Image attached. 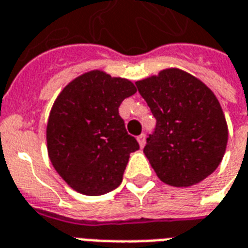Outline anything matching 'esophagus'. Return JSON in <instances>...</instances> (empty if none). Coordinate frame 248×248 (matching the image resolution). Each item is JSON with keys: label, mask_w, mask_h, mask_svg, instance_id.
Returning <instances> with one entry per match:
<instances>
[{"label": "esophagus", "mask_w": 248, "mask_h": 248, "mask_svg": "<svg viewBox=\"0 0 248 248\" xmlns=\"http://www.w3.org/2000/svg\"><path fill=\"white\" fill-rule=\"evenodd\" d=\"M137 139H138L139 146H140V147H144V144H146V135H144V134H140Z\"/></svg>", "instance_id": "obj_1"}]
</instances>
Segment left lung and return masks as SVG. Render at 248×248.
Returning a JSON list of instances; mask_svg holds the SVG:
<instances>
[{
    "label": "left lung",
    "mask_w": 248,
    "mask_h": 248,
    "mask_svg": "<svg viewBox=\"0 0 248 248\" xmlns=\"http://www.w3.org/2000/svg\"><path fill=\"white\" fill-rule=\"evenodd\" d=\"M135 84L156 118L143 152L157 177L185 188L212 175L229 138L226 118L214 93L179 68H167Z\"/></svg>",
    "instance_id": "left-lung-1"
}]
</instances>
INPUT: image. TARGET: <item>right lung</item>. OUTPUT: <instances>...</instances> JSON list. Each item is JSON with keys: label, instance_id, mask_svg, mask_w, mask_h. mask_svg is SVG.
I'll return each instance as SVG.
<instances>
[{"label": "right lung", "instance_id": "right-lung-1", "mask_svg": "<svg viewBox=\"0 0 248 248\" xmlns=\"http://www.w3.org/2000/svg\"><path fill=\"white\" fill-rule=\"evenodd\" d=\"M135 92L127 78L94 69L72 80L55 100L47 151L60 177L78 193L101 196L122 183L139 144L126 131L118 108Z\"/></svg>", "mask_w": 248, "mask_h": 248}]
</instances>
